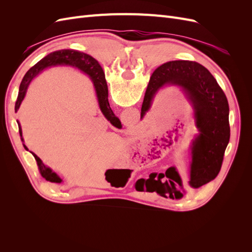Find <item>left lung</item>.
<instances>
[{
  "instance_id": "1",
  "label": "left lung",
  "mask_w": 252,
  "mask_h": 252,
  "mask_svg": "<svg viewBox=\"0 0 252 252\" xmlns=\"http://www.w3.org/2000/svg\"><path fill=\"white\" fill-rule=\"evenodd\" d=\"M178 87L192 108L197 133L190 145L188 178L182 181L174 168L166 171L164 189L181 199L185 189H196L219 174L230 139L229 106L223 89L203 65L193 61H171L152 72L142 105L141 119L150 110L159 90Z\"/></svg>"
}]
</instances>
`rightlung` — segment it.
Here are the masks:
<instances>
[{"label":"right lung","instance_id":"right-lung-1","mask_svg":"<svg viewBox=\"0 0 252 252\" xmlns=\"http://www.w3.org/2000/svg\"><path fill=\"white\" fill-rule=\"evenodd\" d=\"M55 66L72 67V68H75V69L80 70L81 72L85 73L86 75H88L95 91L98 108H100L101 112L103 113V116L106 118V120L110 122L113 126L119 127L121 122L116 116H114V113L109 106L108 87H107V83H106L105 74L101 65L98 64V62L94 58L87 55V53H84L73 49H63V50L51 52L48 56L39 61V62H37L34 66L30 68L21 82L18 98L16 102V106H14V110H16V112L19 110L23 100L25 98L27 89L30 84H32V82L33 81V79H35L44 69H46V68H49V67H55ZM17 122L19 126L21 141L23 142V146H24L26 150H29L26 145L24 144V139H23V135H22L23 132H22V127H21L20 122L19 121ZM30 152H32V156L34 157L37 164V168H39L41 175L45 180L49 181L51 183H58V184L63 182V180L59 177V174L57 172L53 171L50 167L45 165L42 162V159L35 154H33L32 151Z\"/></svg>","mask_w":252,"mask_h":252}]
</instances>
